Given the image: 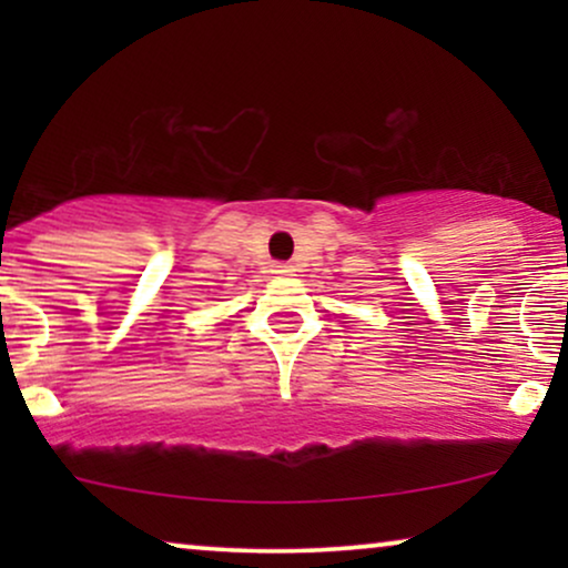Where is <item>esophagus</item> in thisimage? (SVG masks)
I'll use <instances>...</instances> for the list:
<instances>
[{
    "label": "esophagus",
    "instance_id": "34e87169",
    "mask_svg": "<svg viewBox=\"0 0 568 568\" xmlns=\"http://www.w3.org/2000/svg\"><path fill=\"white\" fill-rule=\"evenodd\" d=\"M274 274H282V276L292 274V266H286V263H276V266H274Z\"/></svg>",
    "mask_w": 568,
    "mask_h": 568
}]
</instances>
